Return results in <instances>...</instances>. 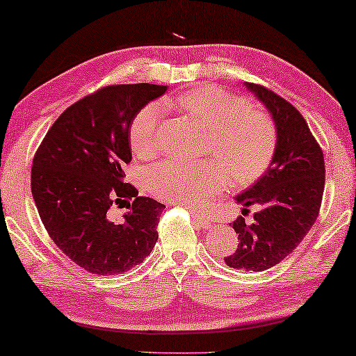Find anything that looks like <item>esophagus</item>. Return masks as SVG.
<instances>
[{"mask_svg": "<svg viewBox=\"0 0 356 356\" xmlns=\"http://www.w3.org/2000/svg\"><path fill=\"white\" fill-rule=\"evenodd\" d=\"M192 218H194L195 224L199 225V227H202V229H208V227L211 225V220H209L207 214H203V213L192 211Z\"/></svg>", "mask_w": 356, "mask_h": 356, "instance_id": "1", "label": "esophagus"}]
</instances>
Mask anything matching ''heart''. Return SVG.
Returning <instances> with one entry per match:
<instances>
[{
	"label": "heart",
	"instance_id": "heart-1",
	"mask_svg": "<svg viewBox=\"0 0 356 356\" xmlns=\"http://www.w3.org/2000/svg\"><path fill=\"white\" fill-rule=\"evenodd\" d=\"M168 106L192 116L208 129L199 164L164 161L151 167L145 183L157 199L200 208L222 192L227 173L236 184H249L261 177L275 156L277 127L266 112L250 108L248 99L219 86H200L173 99ZM164 108L149 102L134 116L129 140L134 154L149 159L159 148V126Z\"/></svg>",
	"mask_w": 356,
	"mask_h": 356
}]
</instances>
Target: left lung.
I'll return each mask as SVG.
<instances>
[{
	"mask_svg": "<svg viewBox=\"0 0 356 356\" xmlns=\"http://www.w3.org/2000/svg\"><path fill=\"white\" fill-rule=\"evenodd\" d=\"M268 108L277 127V145L266 172L236 197L243 211L260 209L254 222L233 220L238 248L225 264L235 270L265 271L301 243L318 216L325 189L323 151L292 104L261 85L246 83Z\"/></svg>",
	"mask_w": 356,
	"mask_h": 356,
	"instance_id": "1",
	"label": "left lung"
}]
</instances>
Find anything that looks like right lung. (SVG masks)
I'll use <instances>...</instances> for the list:
<instances>
[{
  "label": "right lung",
  "mask_w": 356,
  "mask_h": 356,
  "mask_svg": "<svg viewBox=\"0 0 356 356\" xmlns=\"http://www.w3.org/2000/svg\"><path fill=\"white\" fill-rule=\"evenodd\" d=\"M164 85L104 86L60 115L38 148L31 192L51 240L92 275L116 276L148 257L165 205L124 181L134 116ZM127 207L120 221L111 208Z\"/></svg>",
  "instance_id": "obj_1"
}]
</instances>
